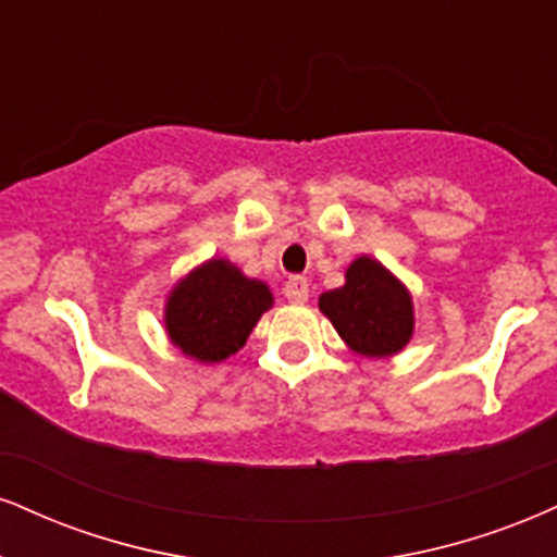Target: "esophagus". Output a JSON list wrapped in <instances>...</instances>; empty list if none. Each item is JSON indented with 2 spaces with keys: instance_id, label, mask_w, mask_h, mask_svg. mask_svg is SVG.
<instances>
[{
  "instance_id": "obj_1",
  "label": "esophagus",
  "mask_w": 557,
  "mask_h": 557,
  "mask_svg": "<svg viewBox=\"0 0 557 557\" xmlns=\"http://www.w3.org/2000/svg\"><path fill=\"white\" fill-rule=\"evenodd\" d=\"M285 298L290 300V304H306L308 300V283L306 277H290L283 287Z\"/></svg>"
}]
</instances>
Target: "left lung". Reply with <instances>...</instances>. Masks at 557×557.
Listing matches in <instances>:
<instances>
[{
	"mask_svg": "<svg viewBox=\"0 0 557 557\" xmlns=\"http://www.w3.org/2000/svg\"><path fill=\"white\" fill-rule=\"evenodd\" d=\"M345 277L343 287L319 298L339 337L368 358L399 352L412 337L410 293L368 257L355 259Z\"/></svg>",
	"mask_w": 557,
	"mask_h": 557,
	"instance_id": "1",
	"label": "left lung"
}]
</instances>
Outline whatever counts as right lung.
I'll return each instance as SVG.
<instances>
[{
  "label": "right lung",
  "instance_id": "1",
  "mask_svg": "<svg viewBox=\"0 0 557 557\" xmlns=\"http://www.w3.org/2000/svg\"><path fill=\"white\" fill-rule=\"evenodd\" d=\"M270 306V287L244 277L231 261L212 259L171 293L165 330L186 355L218 363L246 345V337Z\"/></svg>",
  "mask_w": 557,
  "mask_h": 557
}]
</instances>
